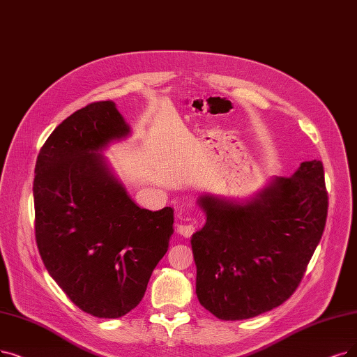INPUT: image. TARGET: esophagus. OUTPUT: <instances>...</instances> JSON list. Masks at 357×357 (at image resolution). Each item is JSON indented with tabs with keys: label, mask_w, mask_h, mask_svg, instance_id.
<instances>
[{
	"label": "esophagus",
	"mask_w": 357,
	"mask_h": 357,
	"mask_svg": "<svg viewBox=\"0 0 357 357\" xmlns=\"http://www.w3.org/2000/svg\"><path fill=\"white\" fill-rule=\"evenodd\" d=\"M195 224H190V222H180L177 224V233L183 237H190L195 231Z\"/></svg>",
	"instance_id": "obj_1"
}]
</instances>
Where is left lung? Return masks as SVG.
Instances as JSON below:
<instances>
[{
  "label": "left lung",
  "instance_id": "1",
  "mask_svg": "<svg viewBox=\"0 0 357 357\" xmlns=\"http://www.w3.org/2000/svg\"><path fill=\"white\" fill-rule=\"evenodd\" d=\"M205 225L193 233L196 296L222 321L258 317L301 284L322 237L328 195L318 160L273 177L246 199L204 193Z\"/></svg>",
  "mask_w": 357,
  "mask_h": 357
}]
</instances>
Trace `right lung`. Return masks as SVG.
I'll return each instance as SVG.
<instances>
[{
  "mask_svg": "<svg viewBox=\"0 0 357 357\" xmlns=\"http://www.w3.org/2000/svg\"><path fill=\"white\" fill-rule=\"evenodd\" d=\"M130 133L112 101L89 104L55 127L35 165L40 258L70 301L98 318L140 303L174 233L173 208L137 206L102 155Z\"/></svg>",
  "mask_w": 357,
  "mask_h": 357,
  "instance_id": "add662e5",
  "label": "right lung"
}]
</instances>
